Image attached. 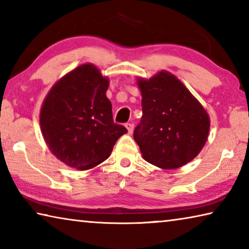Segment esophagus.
<instances>
[{"label":"esophagus","mask_w":249,"mask_h":249,"mask_svg":"<svg viewBox=\"0 0 249 249\" xmlns=\"http://www.w3.org/2000/svg\"><path fill=\"white\" fill-rule=\"evenodd\" d=\"M125 126H126V128H127L128 133L132 134L133 133V129H134V124L133 123H126Z\"/></svg>","instance_id":"34e87169"}]
</instances>
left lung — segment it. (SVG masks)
<instances>
[{"label": "left lung", "instance_id": "obj_1", "mask_svg": "<svg viewBox=\"0 0 249 249\" xmlns=\"http://www.w3.org/2000/svg\"><path fill=\"white\" fill-rule=\"evenodd\" d=\"M142 116L134 140L146 161L162 169L185 165L203 148L210 119L203 107L174 74L161 71L138 80Z\"/></svg>", "mask_w": 249, "mask_h": 249}]
</instances>
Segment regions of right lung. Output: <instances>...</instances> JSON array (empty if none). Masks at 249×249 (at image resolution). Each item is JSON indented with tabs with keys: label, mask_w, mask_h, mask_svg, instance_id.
Here are the masks:
<instances>
[{
	"label": "right lung",
	"mask_w": 249,
	"mask_h": 249,
	"mask_svg": "<svg viewBox=\"0 0 249 249\" xmlns=\"http://www.w3.org/2000/svg\"><path fill=\"white\" fill-rule=\"evenodd\" d=\"M107 88L108 80L96 67L82 65L59 80L46 96L41 132L52 153L66 165L79 170L98 166L127 133L113 121Z\"/></svg>",
	"instance_id": "obj_1"
}]
</instances>
